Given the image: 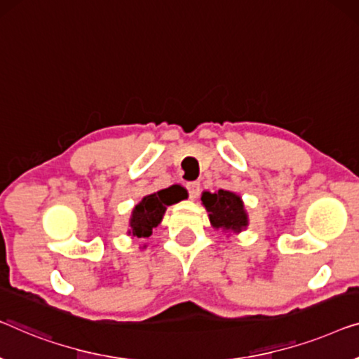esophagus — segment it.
<instances>
[{"label": "esophagus", "mask_w": 359, "mask_h": 359, "mask_svg": "<svg viewBox=\"0 0 359 359\" xmlns=\"http://www.w3.org/2000/svg\"><path fill=\"white\" fill-rule=\"evenodd\" d=\"M186 189H188V194L191 199H196L201 192V184L197 183V181H191V183L186 184Z\"/></svg>", "instance_id": "34e87169"}]
</instances>
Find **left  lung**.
Masks as SVG:
<instances>
[{"label":"left lung","instance_id":"8db88e82","mask_svg":"<svg viewBox=\"0 0 359 359\" xmlns=\"http://www.w3.org/2000/svg\"><path fill=\"white\" fill-rule=\"evenodd\" d=\"M202 204L209 212L210 223L214 228L222 230L241 231V228L248 225V217L244 212L243 201L235 192L220 189L215 194L204 192L202 194Z\"/></svg>","mask_w":359,"mask_h":359}]
</instances>
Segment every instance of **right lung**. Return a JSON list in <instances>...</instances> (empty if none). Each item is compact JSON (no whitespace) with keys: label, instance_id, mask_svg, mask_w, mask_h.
<instances>
[{"label":"right lung","instance_id":"1","mask_svg":"<svg viewBox=\"0 0 359 359\" xmlns=\"http://www.w3.org/2000/svg\"><path fill=\"white\" fill-rule=\"evenodd\" d=\"M186 197L184 189L181 186H171L168 189H162L154 194L145 196L139 204L134 207L131 217L133 236L149 238L152 230L162 222L167 205L183 201Z\"/></svg>","mask_w":359,"mask_h":359}]
</instances>
